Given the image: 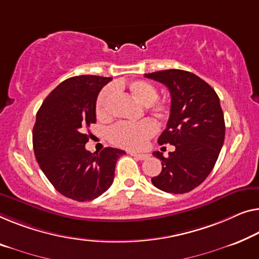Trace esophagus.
Returning <instances> with one entry per match:
<instances>
[{
    "mask_svg": "<svg viewBox=\"0 0 259 259\" xmlns=\"http://www.w3.org/2000/svg\"><path fill=\"white\" fill-rule=\"evenodd\" d=\"M131 155L134 156L138 160H145L148 157V154H140V153H134V152L131 153Z\"/></svg>",
    "mask_w": 259,
    "mask_h": 259,
    "instance_id": "obj_1",
    "label": "esophagus"
}]
</instances>
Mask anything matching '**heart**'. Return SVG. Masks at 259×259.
<instances>
[{
    "label": "heart",
    "instance_id": "obj_1",
    "mask_svg": "<svg viewBox=\"0 0 259 259\" xmlns=\"http://www.w3.org/2000/svg\"><path fill=\"white\" fill-rule=\"evenodd\" d=\"M132 98L141 106L146 107V112L155 120H166L170 114V105L166 100L157 99L159 92L154 85L146 80H133L125 86ZM121 90L120 86H110L99 93L96 103L97 117L106 120L111 117L108 111L115 91ZM156 132L155 123L151 120H142L134 125L119 123L108 132V140L111 144L126 149H140L145 142Z\"/></svg>",
    "mask_w": 259,
    "mask_h": 259
}]
</instances>
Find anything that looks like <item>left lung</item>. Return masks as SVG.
<instances>
[{
	"instance_id": "obj_1",
	"label": "left lung",
	"mask_w": 259,
	"mask_h": 259,
	"mask_svg": "<svg viewBox=\"0 0 259 259\" xmlns=\"http://www.w3.org/2000/svg\"><path fill=\"white\" fill-rule=\"evenodd\" d=\"M145 77L169 90L170 115L157 142L175 146L168 157L153 153L162 170L152 182L166 193H188L210 174L223 146L226 123L220 98L210 85L188 71L170 69Z\"/></svg>"
}]
</instances>
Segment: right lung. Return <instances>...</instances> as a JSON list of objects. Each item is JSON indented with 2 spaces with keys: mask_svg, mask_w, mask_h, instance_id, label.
Segmentation results:
<instances>
[{
  "mask_svg": "<svg viewBox=\"0 0 259 259\" xmlns=\"http://www.w3.org/2000/svg\"><path fill=\"white\" fill-rule=\"evenodd\" d=\"M112 78L71 77L51 91L36 115L32 144L36 160L56 190L78 202L92 201L110 188L117 160L125 151H86L100 90Z\"/></svg>",
  "mask_w": 259,
  "mask_h": 259,
  "instance_id": "add662e5",
  "label": "right lung"
}]
</instances>
